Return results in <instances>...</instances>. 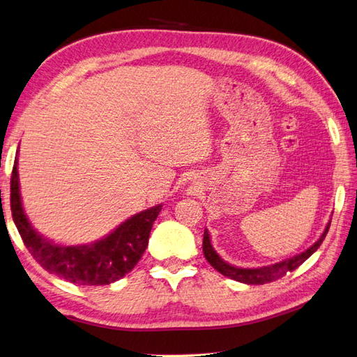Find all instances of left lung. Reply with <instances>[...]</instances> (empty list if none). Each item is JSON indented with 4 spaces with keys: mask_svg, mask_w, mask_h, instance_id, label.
<instances>
[{
    "mask_svg": "<svg viewBox=\"0 0 357 357\" xmlns=\"http://www.w3.org/2000/svg\"><path fill=\"white\" fill-rule=\"evenodd\" d=\"M330 222H331V219H330ZM330 222L327 223L324 233L321 234V237L309 248V250H305L304 252L298 254V255H294L287 260H283V261L275 263V264H269V266H263V268H254V269L237 268V266H233V264L223 261L219 257V254L214 251L211 240H210L208 229L206 228L204 231L202 250H204V255H205L206 261H208L214 269L219 271L222 275H225L231 280L240 281V283H245V284H264V283H271V281H275L281 277H284L287 272H292L298 266H301V264L321 246L322 240L326 238V234L328 233Z\"/></svg>",
    "mask_w": 357,
    "mask_h": 357,
    "instance_id": "1",
    "label": "left lung"
}]
</instances>
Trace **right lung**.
I'll return each instance as SVG.
<instances>
[{
    "mask_svg": "<svg viewBox=\"0 0 357 357\" xmlns=\"http://www.w3.org/2000/svg\"><path fill=\"white\" fill-rule=\"evenodd\" d=\"M160 205L141 211L114 229L105 238L89 245L65 246L53 243L31 227L20 195L18 158L10 178V208L24 245L40 266L50 273L79 286H105L126 275L144 254Z\"/></svg>",
    "mask_w": 357,
    "mask_h": 357,
    "instance_id": "right-lung-1",
    "label": "right lung"
}]
</instances>
